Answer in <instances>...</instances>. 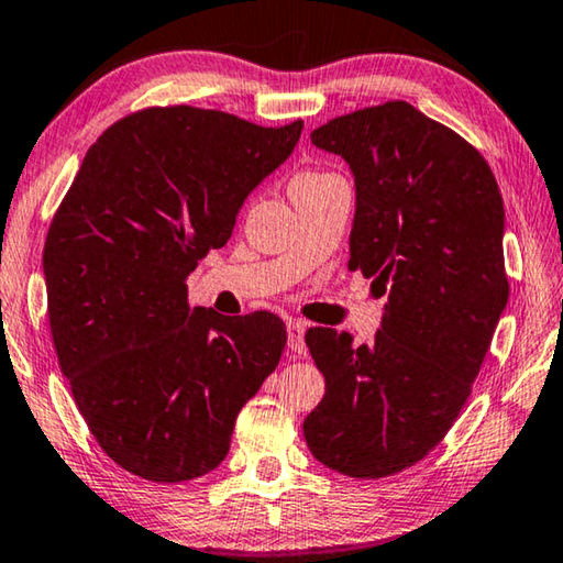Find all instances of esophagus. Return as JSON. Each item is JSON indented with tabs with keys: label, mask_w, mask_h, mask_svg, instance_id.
Returning <instances> with one entry per match:
<instances>
[{
	"label": "esophagus",
	"mask_w": 563,
	"mask_h": 563,
	"mask_svg": "<svg viewBox=\"0 0 563 563\" xmlns=\"http://www.w3.org/2000/svg\"><path fill=\"white\" fill-rule=\"evenodd\" d=\"M305 322H300V320H290L288 322V345H290V350H295L298 352V355H302L305 352Z\"/></svg>",
	"instance_id": "1"
}]
</instances>
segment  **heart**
Wrapping results in <instances>:
<instances>
[{
  "label": "heart",
  "instance_id": "heart-1",
  "mask_svg": "<svg viewBox=\"0 0 563 563\" xmlns=\"http://www.w3.org/2000/svg\"><path fill=\"white\" fill-rule=\"evenodd\" d=\"M318 176H322V174H302V176H298V178H318Z\"/></svg>",
  "mask_w": 563,
  "mask_h": 563
}]
</instances>
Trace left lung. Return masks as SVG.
<instances>
[{
	"label": "left lung",
	"instance_id": "8db88e82",
	"mask_svg": "<svg viewBox=\"0 0 563 563\" xmlns=\"http://www.w3.org/2000/svg\"><path fill=\"white\" fill-rule=\"evenodd\" d=\"M355 178L350 271L387 295L369 345L310 328L325 397L305 417L312 456L377 479L430 454L460 417L509 300L504 201L487 161L407 101L310 133Z\"/></svg>",
	"mask_w": 563,
	"mask_h": 563
}]
</instances>
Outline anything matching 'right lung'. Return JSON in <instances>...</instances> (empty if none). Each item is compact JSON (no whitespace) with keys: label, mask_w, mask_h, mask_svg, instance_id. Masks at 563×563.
I'll return each mask as SVG.
<instances>
[{"label":"right lung","mask_w":563,"mask_h":563,"mask_svg":"<svg viewBox=\"0 0 563 563\" xmlns=\"http://www.w3.org/2000/svg\"><path fill=\"white\" fill-rule=\"evenodd\" d=\"M300 131L302 121L265 129L211 109H146L84 156L44 245L49 325L76 407L126 472L188 482L216 470L241 407L278 367V316L188 308L186 278L228 243Z\"/></svg>","instance_id":"right-lung-1"}]
</instances>
